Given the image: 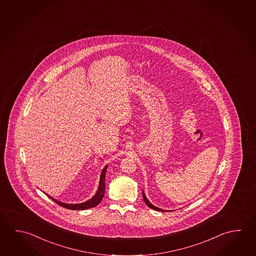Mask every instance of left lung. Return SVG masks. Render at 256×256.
<instances>
[{"label":"left lung","mask_w":256,"mask_h":256,"mask_svg":"<svg viewBox=\"0 0 256 256\" xmlns=\"http://www.w3.org/2000/svg\"><path fill=\"white\" fill-rule=\"evenodd\" d=\"M142 195H143V198L144 200V202H146V204L148 205L150 208H152V210H158V211H166V210H161V208H156V206H154V205H152L150 202H148V198H146V195H144V193L142 192Z\"/></svg>","instance_id":"obj_1"}]
</instances>
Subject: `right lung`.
<instances>
[{
	"label": "right lung",
	"instance_id": "1",
	"mask_svg": "<svg viewBox=\"0 0 256 256\" xmlns=\"http://www.w3.org/2000/svg\"><path fill=\"white\" fill-rule=\"evenodd\" d=\"M107 167L108 166L104 167V170L100 174V179L99 188H98V192L95 194L94 197L89 200L88 202H84L81 204H66V203H63V202H58L56 200H54L52 197H50V195H48V197L53 200L56 204H58L59 206H64L68 210H87L90 208H94V206H97L100 202H102V198L104 196V192H105V174H106V170H107Z\"/></svg>",
	"mask_w": 256,
	"mask_h": 256
}]
</instances>
